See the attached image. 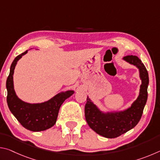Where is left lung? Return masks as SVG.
Segmentation results:
<instances>
[{"label": "left lung", "instance_id": "left-lung-1", "mask_svg": "<svg viewBox=\"0 0 160 160\" xmlns=\"http://www.w3.org/2000/svg\"><path fill=\"white\" fill-rule=\"evenodd\" d=\"M126 61L138 68L142 80L140 94L131 107L123 112L104 113L100 112L88 97L85 107L86 121L97 134L107 138H114L130 131L137 125L141 118L148 99V72L144 64L136 56H126Z\"/></svg>", "mask_w": 160, "mask_h": 160}]
</instances>
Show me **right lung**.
Segmentation results:
<instances>
[{
	"label": "right lung",
	"mask_w": 160,
	"mask_h": 160,
	"mask_svg": "<svg viewBox=\"0 0 160 160\" xmlns=\"http://www.w3.org/2000/svg\"><path fill=\"white\" fill-rule=\"evenodd\" d=\"M28 51L18 55L10 66V74L6 81L8 106L24 128L36 132L45 131L56 123L61 104L74 92L69 90L59 93L52 99L41 104H29L19 99L13 87V73L17 62Z\"/></svg>",
	"instance_id": "right-lung-1"
}]
</instances>
